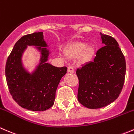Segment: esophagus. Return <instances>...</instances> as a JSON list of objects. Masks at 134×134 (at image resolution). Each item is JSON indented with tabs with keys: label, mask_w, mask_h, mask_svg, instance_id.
Masks as SVG:
<instances>
[{
	"label": "esophagus",
	"mask_w": 134,
	"mask_h": 134,
	"mask_svg": "<svg viewBox=\"0 0 134 134\" xmlns=\"http://www.w3.org/2000/svg\"><path fill=\"white\" fill-rule=\"evenodd\" d=\"M67 72H70V73H73L75 72V70L72 67H69L68 69H67Z\"/></svg>",
	"instance_id": "esophagus-1"
}]
</instances>
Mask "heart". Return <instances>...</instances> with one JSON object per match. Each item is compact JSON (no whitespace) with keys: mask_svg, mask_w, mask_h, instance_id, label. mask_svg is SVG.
I'll list each match as a JSON object with an SVG mask.
<instances>
[{"mask_svg":"<svg viewBox=\"0 0 134 134\" xmlns=\"http://www.w3.org/2000/svg\"><path fill=\"white\" fill-rule=\"evenodd\" d=\"M66 56L71 59L78 58L79 63L86 64L90 62L95 53L93 46H87L84 42H75L67 46L65 50Z\"/></svg>","mask_w":134,"mask_h":134,"instance_id":"1","label":"heart"}]
</instances>
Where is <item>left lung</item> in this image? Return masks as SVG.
Instances as JSON below:
<instances>
[{
    "label": "left lung",
    "instance_id": "1",
    "mask_svg": "<svg viewBox=\"0 0 134 134\" xmlns=\"http://www.w3.org/2000/svg\"><path fill=\"white\" fill-rule=\"evenodd\" d=\"M103 47L93 62L76 70L79 85L78 100L84 107L99 109L118 98L124 83L126 60L113 37L100 32Z\"/></svg>",
    "mask_w": 134,
    "mask_h": 134
}]
</instances>
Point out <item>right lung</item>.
Segmentation results:
<instances>
[{
    "label": "right lung",
    "mask_w": 134,
    "mask_h": 134,
    "mask_svg": "<svg viewBox=\"0 0 134 134\" xmlns=\"http://www.w3.org/2000/svg\"><path fill=\"white\" fill-rule=\"evenodd\" d=\"M27 46H35L41 54L40 65L32 74L22 64V55ZM47 46L42 32L24 35L17 41L6 61L9 92L19 106L30 111H46L54 105L58 84L67 73L66 67H54L46 62L50 54Z\"/></svg>",
    "instance_id": "add662e5"
}]
</instances>
